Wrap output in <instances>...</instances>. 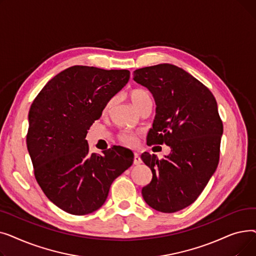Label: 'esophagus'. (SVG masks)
<instances>
[{"instance_id":"1","label":"esophagus","mask_w":256,"mask_h":256,"mask_svg":"<svg viewBox=\"0 0 256 256\" xmlns=\"http://www.w3.org/2000/svg\"><path fill=\"white\" fill-rule=\"evenodd\" d=\"M134 154H135V156H134V164H135V165H140L142 163V160H141L139 154L135 152Z\"/></svg>"}]
</instances>
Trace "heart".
Listing matches in <instances>:
<instances>
[{"label":"heart","instance_id":"1","mask_svg":"<svg viewBox=\"0 0 256 256\" xmlns=\"http://www.w3.org/2000/svg\"><path fill=\"white\" fill-rule=\"evenodd\" d=\"M148 96H150V93L147 92V91H145V90H143V89H136V90H134V91H132L130 96L132 104L135 106L136 108L140 104V102H141L144 98H148ZM114 102H115V98H111V100H108V102L106 104V106H104V113L109 112V111L112 109V106H113ZM120 140L122 141L124 143H126V145L132 146V145H135V144L137 143V136H136L135 134H134L132 132H128H128H124L122 134H121Z\"/></svg>","mask_w":256,"mask_h":256}]
</instances>
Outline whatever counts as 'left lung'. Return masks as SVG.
Listing matches in <instances>:
<instances>
[{
    "mask_svg": "<svg viewBox=\"0 0 256 256\" xmlns=\"http://www.w3.org/2000/svg\"><path fill=\"white\" fill-rule=\"evenodd\" d=\"M132 78L152 92L156 106L147 143L171 148L163 160L141 154L152 172L142 196L156 210L176 212L194 202L217 169L223 134L218 104L208 88L169 63L137 70Z\"/></svg>",
    "mask_w": 256,
    "mask_h": 256,
    "instance_id": "obj_1",
    "label": "left lung"
}]
</instances>
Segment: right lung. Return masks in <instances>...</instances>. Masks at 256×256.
<instances>
[{
    "instance_id": "1",
    "label": "right lung",
    "mask_w": 256,
    "mask_h": 256,
    "mask_svg": "<svg viewBox=\"0 0 256 256\" xmlns=\"http://www.w3.org/2000/svg\"><path fill=\"white\" fill-rule=\"evenodd\" d=\"M128 80L126 70L74 65L50 80L30 108L26 147L35 178L66 212L82 216L98 210L113 180L134 162L132 152L122 146L90 154L85 139Z\"/></svg>"
}]
</instances>
